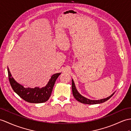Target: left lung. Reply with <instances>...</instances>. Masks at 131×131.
Instances as JSON below:
<instances>
[{
	"label": "left lung",
	"mask_w": 131,
	"mask_h": 131,
	"mask_svg": "<svg viewBox=\"0 0 131 131\" xmlns=\"http://www.w3.org/2000/svg\"><path fill=\"white\" fill-rule=\"evenodd\" d=\"M72 89L73 95L75 98V100L82 103L87 104H100V103H103L104 102H106L107 100H109V99L114 94V93H115V92H114V93H113V94H112L110 96L106 98L101 99V100H90V99H88L87 98L83 97V95H82L80 93H79L75 87L74 82L73 79H72Z\"/></svg>",
	"instance_id": "8db88e82"
}]
</instances>
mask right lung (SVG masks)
Instances as JSON below:
<instances>
[{
  "instance_id": "obj_1",
  "label": "right lung",
  "mask_w": 131,
  "mask_h": 131,
  "mask_svg": "<svg viewBox=\"0 0 131 131\" xmlns=\"http://www.w3.org/2000/svg\"><path fill=\"white\" fill-rule=\"evenodd\" d=\"M8 73L9 82L13 91L23 100L32 103H43L49 100L57 79L61 74V73H58L53 74L45 87L31 88H25L16 81L12 77L8 67Z\"/></svg>"
}]
</instances>
